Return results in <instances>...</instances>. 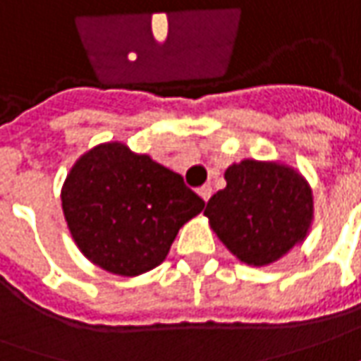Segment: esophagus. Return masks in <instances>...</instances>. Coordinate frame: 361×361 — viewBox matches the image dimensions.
<instances>
[{"mask_svg": "<svg viewBox=\"0 0 361 361\" xmlns=\"http://www.w3.org/2000/svg\"><path fill=\"white\" fill-rule=\"evenodd\" d=\"M197 193H200L201 200H203V201H205V203H207V201H209V197H212V193H213L212 185H203V188H201V190L197 191Z\"/></svg>", "mask_w": 361, "mask_h": 361, "instance_id": "obj_1", "label": "esophagus"}]
</instances>
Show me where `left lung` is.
<instances>
[{
    "label": "left lung",
    "instance_id": "obj_1",
    "mask_svg": "<svg viewBox=\"0 0 361 361\" xmlns=\"http://www.w3.org/2000/svg\"><path fill=\"white\" fill-rule=\"evenodd\" d=\"M203 215L219 241L245 264L267 267L304 243L314 221L312 188L283 161L241 160Z\"/></svg>",
    "mask_w": 361,
    "mask_h": 361
}]
</instances>
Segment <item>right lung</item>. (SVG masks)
<instances>
[{
  "label": "right lung",
  "mask_w": 361,
  "mask_h": 361,
  "mask_svg": "<svg viewBox=\"0 0 361 361\" xmlns=\"http://www.w3.org/2000/svg\"><path fill=\"white\" fill-rule=\"evenodd\" d=\"M61 201L78 251L118 276L164 263L178 231L205 207L180 173L124 142L85 152L67 173Z\"/></svg>",
  "instance_id": "add662e5"
}]
</instances>
